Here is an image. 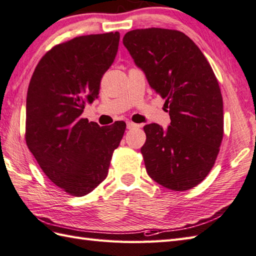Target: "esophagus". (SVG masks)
<instances>
[{"mask_svg": "<svg viewBox=\"0 0 256 256\" xmlns=\"http://www.w3.org/2000/svg\"><path fill=\"white\" fill-rule=\"evenodd\" d=\"M126 128H128V130H131V128H140V125L128 121V122H126Z\"/></svg>", "mask_w": 256, "mask_h": 256, "instance_id": "34e87169", "label": "esophagus"}]
</instances>
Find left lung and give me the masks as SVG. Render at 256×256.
Segmentation results:
<instances>
[{
  "label": "left lung",
  "mask_w": 256,
  "mask_h": 256,
  "mask_svg": "<svg viewBox=\"0 0 256 256\" xmlns=\"http://www.w3.org/2000/svg\"><path fill=\"white\" fill-rule=\"evenodd\" d=\"M123 44L170 116L166 131L156 123L144 126L146 172L167 189H192L208 176L224 138V102L214 70L182 32L133 30Z\"/></svg>",
  "instance_id": "obj_1"
}]
</instances>
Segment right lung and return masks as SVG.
<instances>
[{
  "label": "right lung",
  "mask_w": 256,
  "mask_h": 256,
  "mask_svg": "<svg viewBox=\"0 0 256 256\" xmlns=\"http://www.w3.org/2000/svg\"><path fill=\"white\" fill-rule=\"evenodd\" d=\"M120 34L74 37L42 57L26 98L27 148L50 180L82 197L104 180L126 124L108 126L81 118L99 96L103 74L116 58Z\"/></svg>",
  "instance_id": "1"
}]
</instances>
